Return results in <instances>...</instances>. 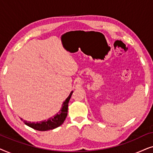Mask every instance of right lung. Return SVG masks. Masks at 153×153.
I'll use <instances>...</instances> for the list:
<instances>
[{"label":"right lung","instance_id":"obj_1","mask_svg":"<svg viewBox=\"0 0 153 153\" xmlns=\"http://www.w3.org/2000/svg\"><path fill=\"white\" fill-rule=\"evenodd\" d=\"M73 93V91L70 93V95L65 101L63 102L62 104V107L60 110L58 111V114H56L55 116L53 117H51L48 120H45L42 121H39V122H29V121L24 120L22 118V120L24 121V123L28 127H31V128L36 129L38 131H47L51 130V129H53L56 128V127H59L61 125L62 123H64L65 120L67 116H68V103L70 101L71 96H72Z\"/></svg>","mask_w":153,"mask_h":153}]
</instances>
